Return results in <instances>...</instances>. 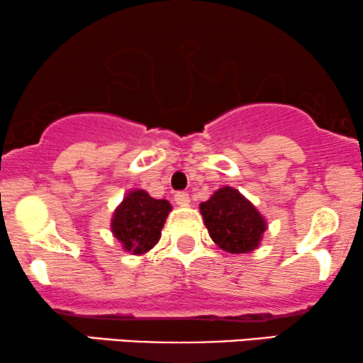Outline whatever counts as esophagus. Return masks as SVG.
Listing matches in <instances>:
<instances>
[{
	"label": "esophagus",
	"mask_w": 363,
	"mask_h": 363,
	"mask_svg": "<svg viewBox=\"0 0 363 363\" xmlns=\"http://www.w3.org/2000/svg\"><path fill=\"white\" fill-rule=\"evenodd\" d=\"M175 201H177V205H180V206H188L190 205V195H188L186 191H178L175 195Z\"/></svg>",
	"instance_id": "esophagus-1"
}]
</instances>
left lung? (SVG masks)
I'll list each match as a JSON object with an SVG mask.
<instances>
[{"instance_id": "8db88e82", "label": "left lung", "mask_w": 363, "mask_h": 363, "mask_svg": "<svg viewBox=\"0 0 363 363\" xmlns=\"http://www.w3.org/2000/svg\"><path fill=\"white\" fill-rule=\"evenodd\" d=\"M210 237L228 253H248L258 248L267 220L238 190L223 186L200 203Z\"/></svg>"}]
</instances>
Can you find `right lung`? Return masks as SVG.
Instances as JSON below:
<instances>
[{
    "instance_id": "obj_1",
    "label": "right lung",
    "mask_w": 363,
    "mask_h": 363,
    "mask_svg": "<svg viewBox=\"0 0 363 363\" xmlns=\"http://www.w3.org/2000/svg\"><path fill=\"white\" fill-rule=\"evenodd\" d=\"M170 211L168 200L153 199L145 190H131L113 213L111 232L125 252L141 255L158 243Z\"/></svg>"
}]
</instances>
